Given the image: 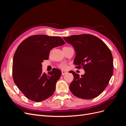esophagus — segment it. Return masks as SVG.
<instances>
[{
  "label": "esophagus",
  "instance_id": "34e87169",
  "mask_svg": "<svg viewBox=\"0 0 126 126\" xmlns=\"http://www.w3.org/2000/svg\"><path fill=\"white\" fill-rule=\"evenodd\" d=\"M67 73H68V72H67V71H62V75H63V76L64 75H65V74H67Z\"/></svg>",
  "mask_w": 126,
  "mask_h": 126
}]
</instances>
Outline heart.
Listing matches in <instances>:
<instances>
[{
  "mask_svg": "<svg viewBox=\"0 0 126 126\" xmlns=\"http://www.w3.org/2000/svg\"><path fill=\"white\" fill-rule=\"evenodd\" d=\"M59 67L60 68H61V69H63V70H65V69H66L67 68V66L66 65V64L63 63V64H60V65L59 66Z\"/></svg>",
  "mask_w": 126,
  "mask_h": 126,
  "instance_id": "1",
  "label": "heart"
}]
</instances>
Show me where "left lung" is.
Returning <instances> with one entry per match:
<instances>
[{
  "label": "left lung",
  "instance_id": "8db88e82",
  "mask_svg": "<svg viewBox=\"0 0 126 126\" xmlns=\"http://www.w3.org/2000/svg\"><path fill=\"white\" fill-rule=\"evenodd\" d=\"M63 38L75 49L76 68L82 67L85 71L81 76L69 71L74 76L69 86L71 92L84 99L97 97L108 86L113 74V57L110 49L101 39L89 34Z\"/></svg>",
  "mask_w": 126,
  "mask_h": 126
}]
</instances>
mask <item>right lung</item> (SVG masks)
<instances>
[{
  "label": "right lung",
  "instance_id": "obj_1",
  "mask_svg": "<svg viewBox=\"0 0 126 126\" xmlns=\"http://www.w3.org/2000/svg\"><path fill=\"white\" fill-rule=\"evenodd\" d=\"M64 44L60 37L37 35L29 37L18 46L13 58V79L29 99L41 102L54 93L62 71L54 68L48 74L43 73L41 63L48 59L52 48Z\"/></svg>",
  "mask_w": 126,
  "mask_h": 126
}]
</instances>
